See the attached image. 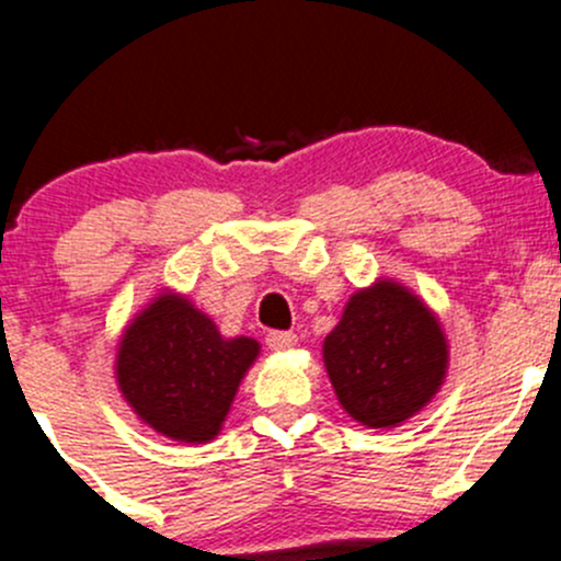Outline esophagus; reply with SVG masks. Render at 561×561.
Returning a JSON list of instances; mask_svg holds the SVG:
<instances>
[{"label": "esophagus", "instance_id": "1", "mask_svg": "<svg viewBox=\"0 0 561 561\" xmlns=\"http://www.w3.org/2000/svg\"><path fill=\"white\" fill-rule=\"evenodd\" d=\"M265 344H268L271 350H293L298 344V336L290 331H274L265 336Z\"/></svg>", "mask_w": 561, "mask_h": 561}]
</instances>
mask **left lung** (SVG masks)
Masks as SVG:
<instances>
[{"instance_id":"obj_1","label":"left lung","mask_w":561,"mask_h":561,"mask_svg":"<svg viewBox=\"0 0 561 561\" xmlns=\"http://www.w3.org/2000/svg\"><path fill=\"white\" fill-rule=\"evenodd\" d=\"M439 317L401 282L353 293L322 342V364L339 404L366 428H393L421 412L448 375Z\"/></svg>"}]
</instances>
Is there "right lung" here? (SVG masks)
<instances>
[{
  "label": "right lung",
  "mask_w": 561,
  "mask_h": 561,
  "mask_svg": "<svg viewBox=\"0 0 561 561\" xmlns=\"http://www.w3.org/2000/svg\"><path fill=\"white\" fill-rule=\"evenodd\" d=\"M260 355L249 336L225 339L186 296L162 290L118 339L116 382L135 415L162 437L211 443Z\"/></svg>",
  "instance_id": "obj_1"
}]
</instances>
